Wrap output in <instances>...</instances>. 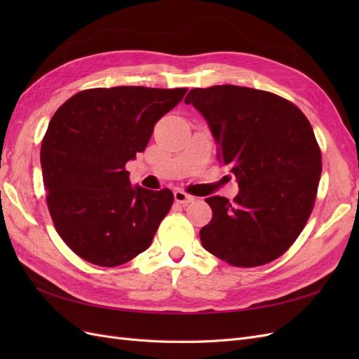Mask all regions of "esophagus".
Listing matches in <instances>:
<instances>
[{
	"instance_id": "1",
	"label": "esophagus",
	"mask_w": 359,
	"mask_h": 359,
	"mask_svg": "<svg viewBox=\"0 0 359 359\" xmlns=\"http://www.w3.org/2000/svg\"><path fill=\"white\" fill-rule=\"evenodd\" d=\"M173 198H175V201L178 203H182V205H187V203L194 202V198L191 196V194H187L186 191H182V190H175V191H173Z\"/></svg>"
}]
</instances>
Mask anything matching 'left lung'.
I'll return each mask as SVG.
<instances>
[{"instance_id": "left-lung-1", "label": "left lung", "mask_w": 359, "mask_h": 359, "mask_svg": "<svg viewBox=\"0 0 359 359\" xmlns=\"http://www.w3.org/2000/svg\"><path fill=\"white\" fill-rule=\"evenodd\" d=\"M186 103L206 119L240 187L233 202L205 199L212 219L199 233L203 248L243 268L280 257L306 226L322 173L309 119L286 99L236 85L194 88Z\"/></svg>"}]
</instances>
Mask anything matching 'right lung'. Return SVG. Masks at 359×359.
I'll return each mask as SVG.
<instances>
[{
  "label": "right lung",
  "mask_w": 359,
  "mask_h": 359,
  "mask_svg": "<svg viewBox=\"0 0 359 359\" xmlns=\"http://www.w3.org/2000/svg\"><path fill=\"white\" fill-rule=\"evenodd\" d=\"M186 93L93 88L53 114L40 151L48 208L62 241L86 262L118 266L151 245L173 194L132 187L126 163L142 153L156 123Z\"/></svg>",
  "instance_id": "obj_1"
}]
</instances>
